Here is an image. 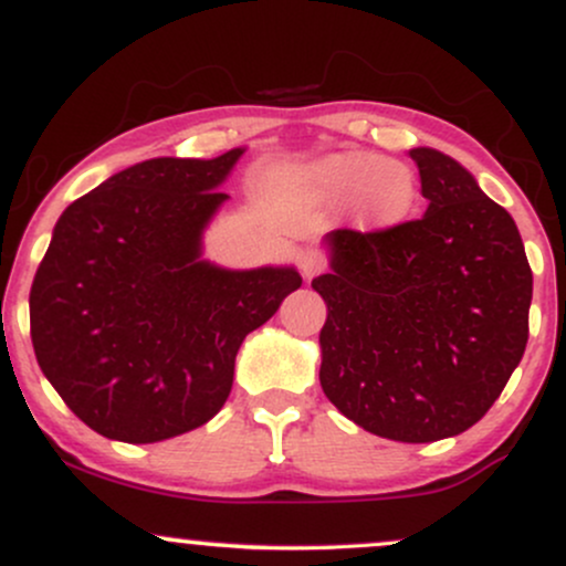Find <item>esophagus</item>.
<instances>
[{"mask_svg": "<svg viewBox=\"0 0 566 566\" xmlns=\"http://www.w3.org/2000/svg\"><path fill=\"white\" fill-rule=\"evenodd\" d=\"M297 265H301V274L305 279H314L327 269V258L319 250H303L301 258H297Z\"/></svg>", "mask_w": 566, "mask_h": 566, "instance_id": "34e87169", "label": "esophagus"}]
</instances>
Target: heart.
I'll list each match as a JSON object with an SVG mask.
<instances>
[{
    "label": "heart",
    "instance_id": "1",
    "mask_svg": "<svg viewBox=\"0 0 566 566\" xmlns=\"http://www.w3.org/2000/svg\"><path fill=\"white\" fill-rule=\"evenodd\" d=\"M311 180L324 197L354 199L356 220L365 229H394L409 218L418 201L412 167L369 151L333 154L314 165Z\"/></svg>",
    "mask_w": 566,
    "mask_h": 566
}]
</instances>
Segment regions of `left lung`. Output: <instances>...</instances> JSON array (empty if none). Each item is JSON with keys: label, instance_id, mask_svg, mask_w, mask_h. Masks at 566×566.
Here are the masks:
<instances>
[{"label": "left lung", "instance_id": "8db88e82", "mask_svg": "<svg viewBox=\"0 0 566 566\" xmlns=\"http://www.w3.org/2000/svg\"><path fill=\"white\" fill-rule=\"evenodd\" d=\"M428 199L394 229L327 233L319 380L375 437L426 444L469 431L495 405L530 337L532 271L516 223L473 175L409 151Z\"/></svg>", "mask_w": 566, "mask_h": 566}]
</instances>
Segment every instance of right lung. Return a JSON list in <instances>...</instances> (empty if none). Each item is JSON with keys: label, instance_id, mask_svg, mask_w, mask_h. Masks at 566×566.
<instances>
[{"label": "right lung", "instance_id": "obj_1", "mask_svg": "<svg viewBox=\"0 0 566 566\" xmlns=\"http://www.w3.org/2000/svg\"><path fill=\"white\" fill-rule=\"evenodd\" d=\"M244 148L159 157L112 175L57 218L29 295L31 343L71 412L151 444L216 418L242 340L301 287L284 269L201 261V231Z\"/></svg>", "mask_w": 566, "mask_h": 566}]
</instances>
